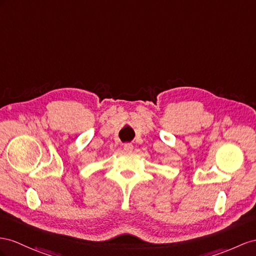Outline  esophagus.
Wrapping results in <instances>:
<instances>
[{"label":"esophagus","instance_id":"esophagus-1","mask_svg":"<svg viewBox=\"0 0 256 256\" xmlns=\"http://www.w3.org/2000/svg\"><path fill=\"white\" fill-rule=\"evenodd\" d=\"M123 149H124V152H130L133 150V145H132V144H130V142L124 144Z\"/></svg>","mask_w":256,"mask_h":256}]
</instances>
